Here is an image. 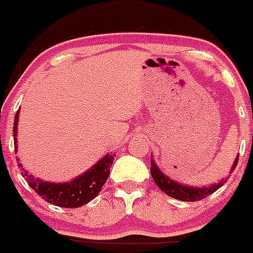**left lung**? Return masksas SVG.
I'll list each match as a JSON object with an SVG mask.
<instances>
[{"mask_svg":"<svg viewBox=\"0 0 253 253\" xmlns=\"http://www.w3.org/2000/svg\"><path fill=\"white\" fill-rule=\"evenodd\" d=\"M240 157V156H238ZM238 157H237L236 162H234L233 167H232V171L236 169L237 162H238ZM151 175L153 177L154 182L157 184V186L160 187L162 191L167 194L171 198H175L177 200H182V202H199L202 199L208 198L210 194L215 193L219 187H222L223 184L228 178H225L222 182H218L216 185H211L210 187H189L184 186V185H180L175 181H172L171 178H169L167 176H165L162 172L160 171V169L157 167V165L154 163L153 160H151Z\"/></svg>","mask_w":253,"mask_h":253,"instance_id":"obj_1","label":"left lung"}]
</instances>
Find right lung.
I'll list each match as a JSON object with an SVG mask.
<instances>
[{
	"label": "right lung",
	"mask_w": 253,
	"mask_h": 253,
	"mask_svg": "<svg viewBox=\"0 0 253 253\" xmlns=\"http://www.w3.org/2000/svg\"><path fill=\"white\" fill-rule=\"evenodd\" d=\"M17 119H19V111L16 113L15 123H13L15 148H16ZM113 161L114 156H105L86 173L66 184H51V182L40 181L39 178H35L26 169H24L19 160H17V165L21 167V173L28 181L29 186L45 202L60 208H80L99 195L101 187L104 186L107 177L110 175Z\"/></svg>",
	"instance_id": "right-lung-1"
}]
</instances>
